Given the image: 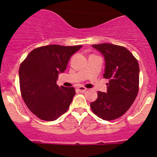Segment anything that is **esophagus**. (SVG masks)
<instances>
[{"instance_id": "obj_1", "label": "esophagus", "mask_w": 157, "mask_h": 157, "mask_svg": "<svg viewBox=\"0 0 157 157\" xmlns=\"http://www.w3.org/2000/svg\"><path fill=\"white\" fill-rule=\"evenodd\" d=\"M77 90H78L79 92H81V93H83V92L86 91V90H87V89H86V87H85V86H78V87H77Z\"/></svg>"}]
</instances>
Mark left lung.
I'll use <instances>...</instances> for the list:
<instances>
[{
    "label": "left lung",
    "mask_w": 157,
    "mask_h": 157,
    "mask_svg": "<svg viewBox=\"0 0 157 157\" xmlns=\"http://www.w3.org/2000/svg\"><path fill=\"white\" fill-rule=\"evenodd\" d=\"M105 61L104 78L108 79L107 93L98 92L90 103L95 115L105 121L122 116L135 100L139 91V64L127 48L109 43L93 45Z\"/></svg>",
    "instance_id": "1"
}]
</instances>
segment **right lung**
<instances>
[{
	"instance_id": "1",
	"label": "right lung",
	"mask_w": 157,
	"mask_h": 157,
	"mask_svg": "<svg viewBox=\"0 0 157 157\" xmlns=\"http://www.w3.org/2000/svg\"><path fill=\"white\" fill-rule=\"evenodd\" d=\"M82 45H48L29 52L19 69L21 96L28 109L40 119L55 121L68 110L76 94L74 87L57 84L71 55Z\"/></svg>"
}]
</instances>
